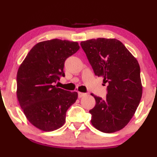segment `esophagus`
Returning a JSON list of instances; mask_svg holds the SVG:
<instances>
[{"label":"esophagus","instance_id":"esophagus-1","mask_svg":"<svg viewBox=\"0 0 157 157\" xmlns=\"http://www.w3.org/2000/svg\"><path fill=\"white\" fill-rule=\"evenodd\" d=\"M86 95V93H82V92H78V97L81 98V97H83Z\"/></svg>","mask_w":157,"mask_h":157}]
</instances>
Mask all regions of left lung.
Here are the masks:
<instances>
[{
  "label": "left lung",
  "mask_w": 157,
  "mask_h": 157,
  "mask_svg": "<svg viewBox=\"0 0 157 157\" xmlns=\"http://www.w3.org/2000/svg\"><path fill=\"white\" fill-rule=\"evenodd\" d=\"M80 45L95 75L102 77L103 82L108 83L105 100L91 94L96 100L89 111L91 124L104 133L121 130L133 117L142 97L138 61L114 38L88 40Z\"/></svg>",
  "instance_id": "obj_1"
}]
</instances>
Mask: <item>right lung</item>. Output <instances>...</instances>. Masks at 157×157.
<instances>
[{
  "label": "right lung",
  "mask_w": 157,
  "mask_h": 157,
  "mask_svg": "<svg viewBox=\"0 0 157 157\" xmlns=\"http://www.w3.org/2000/svg\"><path fill=\"white\" fill-rule=\"evenodd\" d=\"M77 42L53 39L40 42L30 50L17 74V97L30 123L44 131L60 128L66 113L78 94L54 86L65 77V60L78 51Z\"/></svg>",
  "instance_id": "add662e5"
}]
</instances>
